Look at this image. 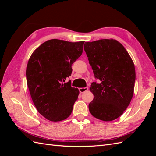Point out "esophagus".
Returning <instances> with one entry per match:
<instances>
[{
  "label": "esophagus",
  "instance_id": "esophagus-1",
  "mask_svg": "<svg viewBox=\"0 0 156 156\" xmlns=\"http://www.w3.org/2000/svg\"><path fill=\"white\" fill-rule=\"evenodd\" d=\"M88 90V87H84V88H79V92H81V93H83V92H84L85 91H87V90Z\"/></svg>",
  "mask_w": 156,
  "mask_h": 156
}]
</instances>
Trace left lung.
<instances>
[{"mask_svg":"<svg viewBox=\"0 0 156 156\" xmlns=\"http://www.w3.org/2000/svg\"><path fill=\"white\" fill-rule=\"evenodd\" d=\"M84 51L95 78L90 90L94 99L88 108L92 115L112 121L123 114L133 96L135 69L131 56L120 42L102 39L86 42Z\"/></svg>","mask_w":156,"mask_h":156,"instance_id":"left-lung-1","label":"left lung"}]
</instances>
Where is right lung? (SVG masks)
Wrapping results in <instances>:
<instances>
[{"instance_id":"right-lung-1","label":"right lung","mask_w":156,"mask_h":156,"mask_svg":"<svg viewBox=\"0 0 156 156\" xmlns=\"http://www.w3.org/2000/svg\"><path fill=\"white\" fill-rule=\"evenodd\" d=\"M84 41H46L31 55L26 69L27 83L33 103L46 119H66L77 100L79 90L64 83L72 72V65L83 53Z\"/></svg>"}]
</instances>
